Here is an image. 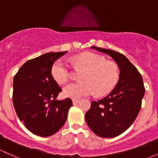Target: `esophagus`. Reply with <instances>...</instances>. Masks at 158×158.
I'll use <instances>...</instances> for the list:
<instances>
[{
	"instance_id": "1",
	"label": "esophagus",
	"mask_w": 158,
	"mask_h": 158,
	"mask_svg": "<svg viewBox=\"0 0 158 158\" xmlns=\"http://www.w3.org/2000/svg\"><path fill=\"white\" fill-rule=\"evenodd\" d=\"M72 101H73V104L75 105V104H76V103H79V99H73Z\"/></svg>"
}]
</instances>
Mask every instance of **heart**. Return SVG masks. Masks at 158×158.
<instances>
[{"label":"heart","mask_w":158,"mask_h":158,"mask_svg":"<svg viewBox=\"0 0 158 158\" xmlns=\"http://www.w3.org/2000/svg\"><path fill=\"white\" fill-rule=\"evenodd\" d=\"M77 70L83 71L79 83H70L63 89L67 98H79L95 93L97 96L107 94L115 88L119 79L117 66L107 61L102 55L88 52L74 57L71 60ZM52 76L59 84L70 79V67L67 60H58L52 67Z\"/></svg>","instance_id":"obj_1"}]
</instances>
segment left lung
<instances>
[{
	"mask_svg": "<svg viewBox=\"0 0 158 158\" xmlns=\"http://www.w3.org/2000/svg\"><path fill=\"white\" fill-rule=\"evenodd\" d=\"M91 48L110 55L120 70L114 89L106 98L91 101V108L85 115L88 126L95 134L113 138L127 130L137 117L145 94L143 77L122 54L107 48Z\"/></svg>",
	"mask_w": 158,
	"mask_h": 158,
	"instance_id": "obj_1",
	"label": "left lung"
}]
</instances>
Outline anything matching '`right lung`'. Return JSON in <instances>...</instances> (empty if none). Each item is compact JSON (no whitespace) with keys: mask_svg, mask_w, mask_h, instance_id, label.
I'll list each match as a JSON object with an SVG mask.
<instances>
[{"mask_svg":"<svg viewBox=\"0 0 158 158\" xmlns=\"http://www.w3.org/2000/svg\"><path fill=\"white\" fill-rule=\"evenodd\" d=\"M67 52H48L25 62L13 79V105L25 127L46 137L63 127L72 100H56L62 91L52 76L54 62Z\"/></svg>","mask_w":158,"mask_h":158,"instance_id":"obj_1","label":"right lung"}]
</instances>
